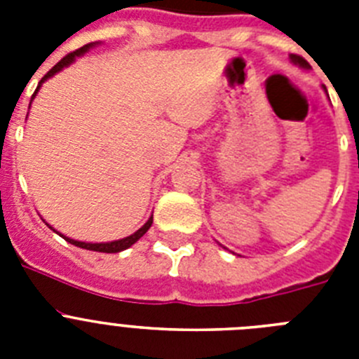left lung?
<instances>
[{
    "label": "left lung",
    "instance_id": "1",
    "mask_svg": "<svg viewBox=\"0 0 359 359\" xmlns=\"http://www.w3.org/2000/svg\"><path fill=\"white\" fill-rule=\"evenodd\" d=\"M290 59H291V61H293L294 62V65H298V66H300V68H309V62H307L306 61V59H304V57H300V55H294V53H291V55H290Z\"/></svg>",
    "mask_w": 359,
    "mask_h": 359
}]
</instances>
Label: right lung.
<instances>
[{"instance_id":"right-lung-1","label":"right lung","mask_w":359,"mask_h":359,"mask_svg":"<svg viewBox=\"0 0 359 359\" xmlns=\"http://www.w3.org/2000/svg\"><path fill=\"white\" fill-rule=\"evenodd\" d=\"M95 44H97V43L84 44V46H82V48L75 50V52H72V53H68V55H66V57H62L61 61L57 62V65L53 66V68L50 69V72L46 73V75H44L43 79H41V82H39V86H37L36 93H37V91H39L41 84H43V82L46 81V79L53 77V75H55L57 72H61L62 68H66V66L72 65V62L75 61V57H81L82 53L88 52V50H90L91 46H95ZM36 93L32 95V98L36 97ZM151 224H152V215H151V217L147 219V223H145L144 226L140 228V230H136L135 233H131V236H129V237H123V239H118V241H111V243H82V241L69 239V237L62 236V233H59V231H57V233H59V236H62V239H66V241H68L69 244H73V246H79V248L91 250V252H102V253H118V252H122V250H128L129 246H133V244H135L136 241L140 239V237L144 236L145 231H147L149 228H151ZM50 228H52V226H50ZM53 231H55V230H53Z\"/></svg>"}]
</instances>
